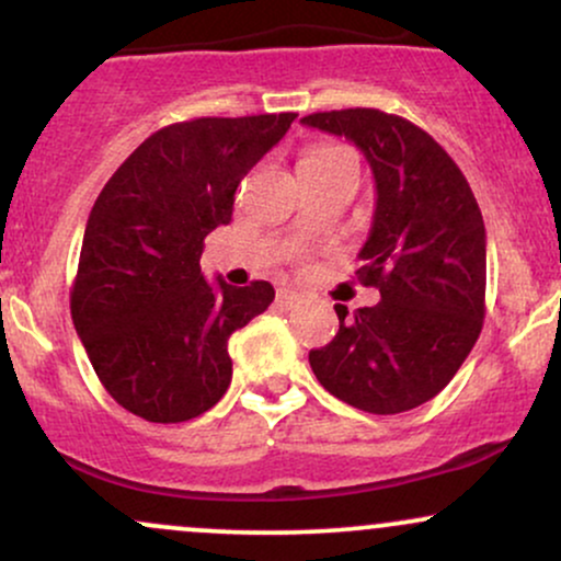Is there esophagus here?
<instances>
[{
    "label": "esophagus",
    "mask_w": 561,
    "mask_h": 561,
    "mask_svg": "<svg viewBox=\"0 0 561 561\" xmlns=\"http://www.w3.org/2000/svg\"><path fill=\"white\" fill-rule=\"evenodd\" d=\"M300 306V295L293 293V289H279L276 293V308H282V311H293V308Z\"/></svg>",
    "instance_id": "34e87169"
}]
</instances>
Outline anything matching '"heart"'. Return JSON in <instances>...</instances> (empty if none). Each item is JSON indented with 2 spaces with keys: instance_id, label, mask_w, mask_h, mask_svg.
<instances>
[{
  "instance_id": "b5f03b06",
  "label": "heart",
  "mask_w": 561,
  "mask_h": 561,
  "mask_svg": "<svg viewBox=\"0 0 561 561\" xmlns=\"http://www.w3.org/2000/svg\"><path fill=\"white\" fill-rule=\"evenodd\" d=\"M330 150H334V147H321V150H313L311 156H321V152H330ZM311 156H308V158H311Z\"/></svg>"
}]
</instances>
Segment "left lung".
<instances>
[{
	"label": "left lung",
	"instance_id": "left-lung-1",
	"mask_svg": "<svg viewBox=\"0 0 561 561\" xmlns=\"http://www.w3.org/2000/svg\"><path fill=\"white\" fill-rule=\"evenodd\" d=\"M302 126L345 137L375 173V218L358 279L377 306L347 313L308 353L324 390L369 414H401L435 398L478 343L485 317V224L465 173L437 141L375 107L313 113Z\"/></svg>",
	"mask_w": 561,
	"mask_h": 561
}]
</instances>
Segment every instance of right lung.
<instances>
[{"label":"right lung","instance_id":"right-lung-1","mask_svg":"<svg viewBox=\"0 0 561 561\" xmlns=\"http://www.w3.org/2000/svg\"><path fill=\"white\" fill-rule=\"evenodd\" d=\"M295 113L195 118L160 128L124 160L83 231L70 317L115 403L147 422H186L231 382L229 337L274 300L268 282L216 285L203 242L231 221L244 173Z\"/></svg>","mask_w":561,"mask_h":561}]
</instances>
